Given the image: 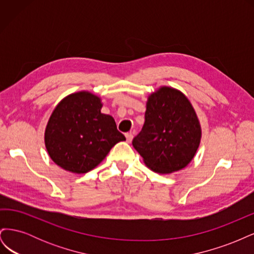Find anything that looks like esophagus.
Masks as SVG:
<instances>
[{
  "instance_id": "1",
  "label": "esophagus",
  "mask_w": 254,
  "mask_h": 254,
  "mask_svg": "<svg viewBox=\"0 0 254 254\" xmlns=\"http://www.w3.org/2000/svg\"><path fill=\"white\" fill-rule=\"evenodd\" d=\"M125 136H126V141H127L128 143H131V141H132V139H133V134H132L131 132H128V133L125 134Z\"/></svg>"
}]
</instances>
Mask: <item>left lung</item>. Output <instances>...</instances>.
I'll return each instance as SVG.
<instances>
[{
    "instance_id": "8db88e82",
    "label": "left lung",
    "mask_w": 254,
    "mask_h": 254,
    "mask_svg": "<svg viewBox=\"0 0 254 254\" xmlns=\"http://www.w3.org/2000/svg\"><path fill=\"white\" fill-rule=\"evenodd\" d=\"M200 140L201 126L189 98L163 86L148 96L144 126L132 145L151 171L172 174L188 166Z\"/></svg>"
}]
</instances>
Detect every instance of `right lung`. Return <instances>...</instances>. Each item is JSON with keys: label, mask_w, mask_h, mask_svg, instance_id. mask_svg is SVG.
Masks as SVG:
<instances>
[{"label": "right lung", "mask_w": 254, "mask_h": 254, "mask_svg": "<svg viewBox=\"0 0 254 254\" xmlns=\"http://www.w3.org/2000/svg\"><path fill=\"white\" fill-rule=\"evenodd\" d=\"M102 107L101 97L79 91L61 99L52 112L44 132L45 148L64 171L86 174L115 144L126 141L111 115L101 112Z\"/></svg>", "instance_id": "obj_1"}]
</instances>
